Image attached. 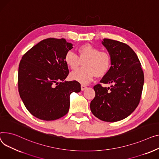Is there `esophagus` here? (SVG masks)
Instances as JSON below:
<instances>
[{"mask_svg": "<svg viewBox=\"0 0 159 159\" xmlns=\"http://www.w3.org/2000/svg\"><path fill=\"white\" fill-rule=\"evenodd\" d=\"M86 88H87V87L85 85H83V84H82V85H81V90L82 91L85 90Z\"/></svg>", "mask_w": 159, "mask_h": 159, "instance_id": "esophagus-1", "label": "esophagus"}]
</instances>
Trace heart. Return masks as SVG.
I'll return each instance as SVG.
<instances>
[{"label": "heart", "instance_id": "obj_1", "mask_svg": "<svg viewBox=\"0 0 159 159\" xmlns=\"http://www.w3.org/2000/svg\"><path fill=\"white\" fill-rule=\"evenodd\" d=\"M78 56L71 51L66 53L64 61L66 66L75 70L83 63L84 69L78 70L70 73L71 80L82 84H87L93 77L103 76L111 66V58L106 52L100 50L90 44H84L77 48Z\"/></svg>", "mask_w": 159, "mask_h": 159}]
</instances>
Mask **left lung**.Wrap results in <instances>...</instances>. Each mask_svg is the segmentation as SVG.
Instances as JSON below:
<instances>
[{
    "label": "left lung",
    "instance_id": "1",
    "mask_svg": "<svg viewBox=\"0 0 159 159\" xmlns=\"http://www.w3.org/2000/svg\"><path fill=\"white\" fill-rule=\"evenodd\" d=\"M102 43L111 56V66L100 82L112 86H94L95 97L90 109L100 120L118 121L128 117L138 105L144 73L138 57L128 45L110 39H103Z\"/></svg>",
    "mask_w": 159,
    "mask_h": 159
}]
</instances>
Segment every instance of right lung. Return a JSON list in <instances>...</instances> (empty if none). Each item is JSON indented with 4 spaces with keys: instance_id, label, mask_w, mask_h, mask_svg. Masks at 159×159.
Segmentation results:
<instances>
[{
    "instance_id": "obj_1",
    "label": "right lung",
    "mask_w": 159,
    "mask_h": 159,
    "mask_svg": "<svg viewBox=\"0 0 159 159\" xmlns=\"http://www.w3.org/2000/svg\"><path fill=\"white\" fill-rule=\"evenodd\" d=\"M73 48L64 38L41 41L23 56L18 68L21 99L29 112L45 121L57 120L70 108V96L80 84L66 81L69 70L64 57Z\"/></svg>"
}]
</instances>
